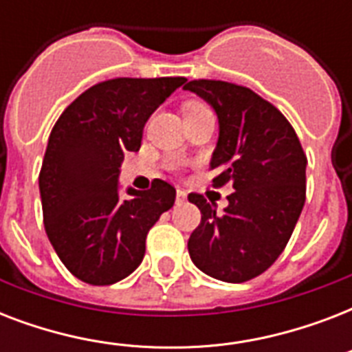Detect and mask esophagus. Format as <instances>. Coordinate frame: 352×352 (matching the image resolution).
Segmentation results:
<instances>
[{
    "instance_id": "obj_1",
    "label": "esophagus",
    "mask_w": 352,
    "mask_h": 352,
    "mask_svg": "<svg viewBox=\"0 0 352 352\" xmlns=\"http://www.w3.org/2000/svg\"><path fill=\"white\" fill-rule=\"evenodd\" d=\"M177 204H182L186 201V192L184 190H177V197H175Z\"/></svg>"
}]
</instances>
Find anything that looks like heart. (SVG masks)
Here are the masks:
<instances>
[{
	"mask_svg": "<svg viewBox=\"0 0 352 352\" xmlns=\"http://www.w3.org/2000/svg\"><path fill=\"white\" fill-rule=\"evenodd\" d=\"M204 109H210L204 102H199V100H190L184 104V115H193V113H201L204 111Z\"/></svg>",
	"mask_w": 352,
	"mask_h": 352,
	"instance_id": "1",
	"label": "heart"
}]
</instances>
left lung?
Here are the masks:
<instances>
[{
    "mask_svg": "<svg viewBox=\"0 0 352 352\" xmlns=\"http://www.w3.org/2000/svg\"><path fill=\"white\" fill-rule=\"evenodd\" d=\"M184 89L217 113L212 182L235 190L221 214L201 193L188 195L201 210L188 252L204 274L243 283L272 267L294 232L305 204L307 155L283 113L245 85L192 80Z\"/></svg>",
    "mask_w": 352,
    "mask_h": 352,
    "instance_id": "1",
    "label": "left lung"
}]
</instances>
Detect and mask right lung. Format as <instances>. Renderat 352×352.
I'll return each mask as SVG.
<instances>
[{
	"mask_svg": "<svg viewBox=\"0 0 352 352\" xmlns=\"http://www.w3.org/2000/svg\"><path fill=\"white\" fill-rule=\"evenodd\" d=\"M182 76L113 78L95 84L60 115L40 170L43 225L74 278L113 285L142 263L151 226L175 203V188L153 179L118 197L124 153L138 151L144 124Z\"/></svg>",
	"mask_w": 352,
	"mask_h": 352,
	"instance_id": "obj_1",
	"label": "right lung"
}]
</instances>
